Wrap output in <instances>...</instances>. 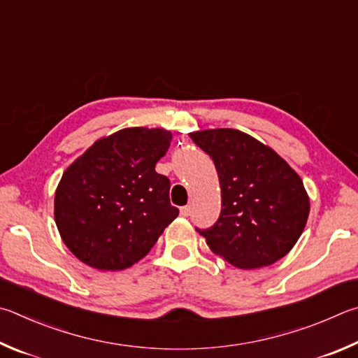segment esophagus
<instances>
[{"instance_id": "34e87169", "label": "esophagus", "mask_w": 358, "mask_h": 358, "mask_svg": "<svg viewBox=\"0 0 358 358\" xmlns=\"http://www.w3.org/2000/svg\"><path fill=\"white\" fill-rule=\"evenodd\" d=\"M180 214L181 216H185V217H187L191 214V206H181L180 208Z\"/></svg>"}]
</instances>
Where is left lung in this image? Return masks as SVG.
<instances>
[{"mask_svg":"<svg viewBox=\"0 0 358 358\" xmlns=\"http://www.w3.org/2000/svg\"><path fill=\"white\" fill-rule=\"evenodd\" d=\"M216 166L222 210L217 222L200 230L216 255L239 269L278 262L302 235L310 200L288 162L239 129L191 133Z\"/></svg>","mask_w":358,"mask_h":358,"instance_id":"left-lung-1","label":"left lung"}]
</instances>
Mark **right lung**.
<instances>
[{
	"label": "right lung",
	"instance_id": "1",
	"mask_svg": "<svg viewBox=\"0 0 358 358\" xmlns=\"http://www.w3.org/2000/svg\"><path fill=\"white\" fill-rule=\"evenodd\" d=\"M171 141L162 128H125L67 167L55 194V220L78 259L99 271L127 269L178 216L171 181L155 171Z\"/></svg>",
	"mask_w": 358,
	"mask_h": 358
}]
</instances>
